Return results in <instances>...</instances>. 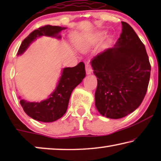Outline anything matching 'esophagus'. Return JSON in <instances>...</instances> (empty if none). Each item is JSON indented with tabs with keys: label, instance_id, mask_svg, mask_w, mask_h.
I'll return each mask as SVG.
<instances>
[{
	"label": "esophagus",
	"instance_id": "esophagus-1",
	"mask_svg": "<svg viewBox=\"0 0 161 161\" xmlns=\"http://www.w3.org/2000/svg\"><path fill=\"white\" fill-rule=\"evenodd\" d=\"M86 72L87 75L91 74L92 72V67L89 61H88V62L86 64Z\"/></svg>",
	"mask_w": 161,
	"mask_h": 161
}]
</instances>
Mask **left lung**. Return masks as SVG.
<instances>
[{"mask_svg": "<svg viewBox=\"0 0 161 161\" xmlns=\"http://www.w3.org/2000/svg\"><path fill=\"white\" fill-rule=\"evenodd\" d=\"M122 25L115 46L91 61L97 78L96 108L110 119L125 117L139 106L150 78L151 65L144 45L128 23L122 22Z\"/></svg>", "mask_w": 161, "mask_h": 161, "instance_id": "8db88e82", "label": "left lung"}]
</instances>
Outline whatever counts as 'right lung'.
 <instances>
[{
  "label": "right lung",
  "instance_id": "1",
  "mask_svg": "<svg viewBox=\"0 0 161 161\" xmlns=\"http://www.w3.org/2000/svg\"><path fill=\"white\" fill-rule=\"evenodd\" d=\"M64 29H66L64 27L47 25L34 30L23 41L17 55L19 56L23 53L30 44L41 36L60 39L61 36H58V34ZM85 77L86 70L83 62H80L74 67L64 68L56 89L47 99L39 103H31L20 100V104L24 111L30 117L40 122H52L58 119L67 111L72 92L82 82Z\"/></svg>",
  "mask_w": 161,
  "mask_h": 161
}]
</instances>
